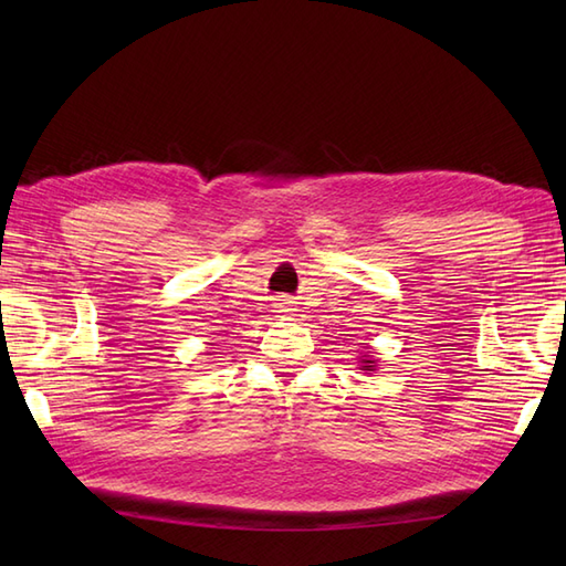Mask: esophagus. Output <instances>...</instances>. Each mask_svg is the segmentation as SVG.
Instances as JSON below:
<instances>
[{"instance_id":"obj_1","label":"esophagus","mask_w":566,"mask_h":566,"mask_svg":"<svg viewBox=\"0 0 566 566\" xmlns=\"http://www.w3.org/2000/svg\"><path fill=\"white\" fill-rule=\"evenodd\" d=\"M276 312H279V314H283V312H290L287 302H281V304H276Z\"/></svg>"}]
</instances>
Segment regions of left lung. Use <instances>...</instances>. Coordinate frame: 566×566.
<instances>
[{"label":"left lung","mask_w":566,"mask_h":566,"mask_svg":"<svg viewBox=\"0 0 566 566\" xmlns=\"http://www.w3.org/2000/svg\"><path fill=\"white\" fill-rule=\"evenodd\" d=\"M361 370H375V358H361Z\"/></svg>","instance_id":"obj_1"}]
</instances>
